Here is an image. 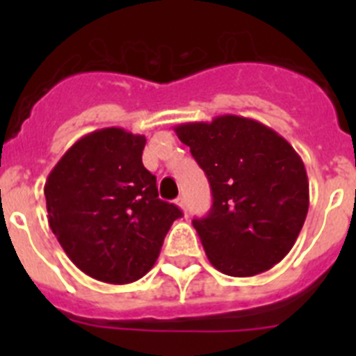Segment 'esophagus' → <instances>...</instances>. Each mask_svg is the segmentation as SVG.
I'll list each match as a JSON object with an SVG mask.
<instances>
[{
    "label": "esophagus",
    "instance_id": "obj_1",
    "mask_svg": "<svg viewBox=\"0 0 356 356\" xmlns=\"http://www.w3.org/2000/svg\"><path fill=\"white\" fill-rule=\"evenodd\" d=\"M176 205H178V209H180L181 212L187 213V201H185L184 196H180L178 200H176Z\"/></svg>",
    "mask_w": 356,
    "mask_h": 356
}]
</instances>
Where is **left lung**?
Listing matches in <instances>:
<instances>
[{"mask_svg": "<svg viewBox=\"0 0 356 356\" xmlns=\"http://www.w3.org/2000/svg\"><path fill=\"white\" fill-rule=\"evenodd\" d=\"M205 171L212 209L194 219L210 264L246 278L285 259L308 212V178L301 156L273 128L241 115L175 127Z\"/></svg>", "mask_w": 356, "mask_h": 356, "instance_id": "left-lung-1", "label": "left lung"}]
</instances>
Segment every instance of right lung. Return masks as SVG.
Returning a JSON list of instances; mask_svg holds the SVG:
<instances>
[{"label":"right lung","mask_w":356,"mask_h":356,"mask_svg":"<svg viewBox=\"0 0 356 356\" xmlns=\"http://www.w3.org/2000/svg\"><path fill=\"white\" fill-rule=\"evenodd\" d=\"M144 135L102 128L83 135L49 172L48 222L71 262L105 284L124 285L155 266L180 209L159 197L143 165Z\"/></svg>","instance_id":"1"}]
</instances>
